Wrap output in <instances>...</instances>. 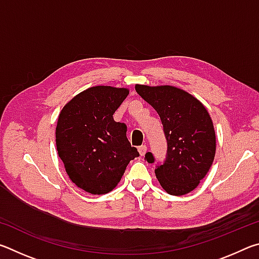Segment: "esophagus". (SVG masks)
Returning <instances> with one entry per match:
<instances>
[{
    "label": "esophagus",
    "mask_w": 259,
    "mask_h": 259,
    "mask_svg": "<svg viewBox=\"0 0 259 259\" xmlns=\"http://www.w3.org/2000/svg\"><path fill=\"white\" fill-rule=\"evenodd\" d=\"M138 152H139V154L142 155V156H144L146 154V152H147V146L146 145H142V146H139L138 147Z\"/></svg>",
    "instance_id": "34e87169"
}]
</instances>
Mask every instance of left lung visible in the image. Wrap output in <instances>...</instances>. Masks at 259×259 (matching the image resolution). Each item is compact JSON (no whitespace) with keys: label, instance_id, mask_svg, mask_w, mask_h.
Instances as JSON below:
<instances>
[{"label":"left lung","instance_id":"8db88e82","mask_svg":"<svg viewBox=\"0 0 259 259\" xmlns=\"http://www.w3.org/2000/svg\"><path fill=\"white\" fill-rule=\"evenodd\" d=\"M135 89L157 112L163 125L168 147L164 162L156 165L157 181L169 194H187L212 164L216 135L211 117L202 103L176 87L136 84ZM145 160L155 161L151 152Z\"/></svg>","mask_w":259,"mask_h":259}]
</instances>
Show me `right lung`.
<instances>
[{
    "label": "right lung",
    "instance_id": "add662e5",
    "mask_svg": "<svg viewBox=\"0 0 259 259\" xmlns=\"http://www.w3.org/2000/svg\"><path fill=\"white\" fill-rule=\"evenodd\" d=\"M129 95L125 88L97 85L65 105L56 128V145L67 175L91 194H106L139 156L126 138V125L113 114Z\"/></svg>",
    "mask_w": 259,
    "mask_h": 259
}]
</instances>
